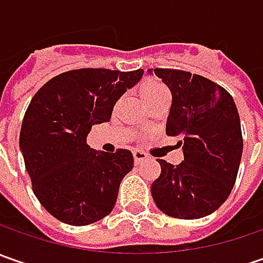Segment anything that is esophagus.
Segmentation results:
<instances>
[{"mask_svg": "<svg viewBox=\"0 0 263 263\" xmlns=\"http://www.w3.org/2000/svg\"><path fill=\"white\" fill-rule=\"evenodd\" d=\"M133 158H135V162L139 164V162H142V161H145L147 159V154L146 152H143V151H140V149H136V151H133Z\"/></svg>", "mask_w": 263, "mask_h": 263, "instance_id": "34e87169", "label": "esophagus"}]
</instances>
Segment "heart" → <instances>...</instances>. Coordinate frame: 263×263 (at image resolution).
Returning <instances> with one entry per match:
<instances>
[{
	"label": "heart",
	"instance_id": "b5f03b06",
	"mask_svg": "<svg viewBox=\"0 0 263 263\" xmlns=\"http://www.w3.org/2000/svg\"><path fill=\"white\" fill-rule=\"evenodd\" d=\"M165 90V87L162 86V85H159L157 82H145L140 89H139V93H140V98L143 99V102L147 101V99H151V98H154L155 95H158L159 92H164Z\"/></svg>",
	"mask_w": 263,
	"mask_h": 263
}]
</instances>
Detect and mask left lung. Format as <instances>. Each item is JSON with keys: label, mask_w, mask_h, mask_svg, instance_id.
I'll use <instances>...</instances> for the list:
<instances>
[{"label": "left lung", "mask_w": 263, "mask_h": 263, "mask_svg": "<svg viewBox=\"0 0 263 263\" xmlns=\"http://www.w3.org/2000/svg\"><path fill=\"white\" fill-rule=\"evenodd\" d=\"M171 90L165 133L180 136L184 161L159 159L161 174L151 186L157 206L170 217L197 219L217 211L236 183L243 152L237 106L224 87L183 70L155 68Z\"/></svg>", "instance_id": "obj_1"}]
</instances>
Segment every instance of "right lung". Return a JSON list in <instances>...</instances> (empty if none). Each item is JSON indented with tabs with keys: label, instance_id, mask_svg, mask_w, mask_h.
<instances>
[{
	"label": "right lung",
	"instance_id": "1",
	"mask_svg": "<svg viewBox=\"0 0 263 263\" xmlns=\"http://www.w3.org/2000/svg\"><path fill=\"white\" fill-rule=\"evenodd\" d=\"M142 76V68L71 70L52 77L32 98L20 151L35 196L61 222L87 226L114 209L133 155L127 149L96 152L86 137L92 126L111 120L117 101Z\"/></svg>",
	"mask_w": 263,
	"mask_h": 263
}]
</instances>
